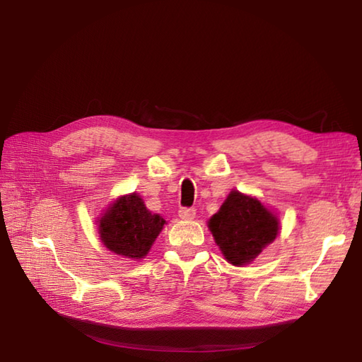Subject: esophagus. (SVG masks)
<instances>
[{
  "label": "esophagus",
  "instance_id": "esophagus-1",
  "mask_svg": "<svg viewBox=\"0 0 362 362\" xmlns=\"http://www.w3.org/2000/svg\"><path fill=\"white\" fill-rule=\"evenodd\" d=\"M179 216L183 221H191V219H194V216H196V210L194 209H180Z\"/></svg>",
  "mask_w": 362,
  "mask_h": 362
}]
</instances>
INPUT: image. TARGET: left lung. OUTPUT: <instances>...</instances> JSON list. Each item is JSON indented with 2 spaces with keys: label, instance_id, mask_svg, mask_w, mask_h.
Returning <instances> with one entry per match:
<instances>
[{
  "label": "left lung",
  "instance_id": "8db88e82",
  "mask_svg": "<svg viewBox=\"0 0 362 362\" xmlns=\"http://www.w3.org/2000/svg\"><path fill=\"white\" fill-rule=\"evenodd\" d=\"M209 228L230 264L244 266L255 259L280 230V222L258 199L232 191Z\"/></svg>",
  "mask_w": 362,
  "mask_h": 362
}]
</instances>
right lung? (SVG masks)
Masks as SVG:
<instances>
[{
  "instance_id": "obj_1",
  "label": "right lung",
  "mask_w": 362,
  "mask_h": 362,
  "mask_svg": "<svg viewBox=\"0 0 362 362\" xmlns=\"http://www.w3.org/2000/svg\"><path fill=\"white\" fill-rule=\"evenodd\" d=\"M99 236L117 255L141 259L166 224L160 214L151 213L136 193L121 196L98 221Z\"/></svg>"
}]
</instances>
